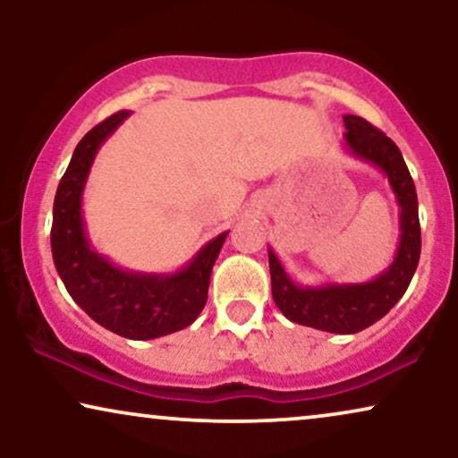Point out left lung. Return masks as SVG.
I'll return each mask as SVG.
<instances>
[{"label": "left lung", "instance_id": "8db88e82", "mask_svg": "<svg viewBox=\"0 0 458 458\" xmlns=\"http://www.w3.org/2000/svg\"><path fill=\"white\" fill-rule=\"evenodd\" d=\"M346 146L356 158L371 162L386 173L400 206V246L396 259L379 277L367 284H344L302 287L287 277L273 250H268L271 290L277 309L293 323L329 334H356L386 317L404 296L421 254V225H419L417 191L403 154L384 131L375 129L365 118L346 114Z\"/></svg>", "mask_w": 458, "mask_h": 458}]
</instances>
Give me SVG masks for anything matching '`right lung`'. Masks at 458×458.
<instances>
[{"label":"right lung","mask_w":458,"mask_h":458,"mask_svg":"<svg viewBox=\"0 0 458 458\" xmlns=\"http://www.w3.org/2000/svg\"><path fill=\"white\" fill-rule=\"evenodd\" d=\"M131 112L121 110L87 133L60 179L54 199L52 256L74 302L102 327L129 340H154L196 321L208 300L212 265L229 231L206 243L173 275L124 271L91 248L81 198L98 149Z\"/></svg>","instance_id":"1"}]
</instances>
